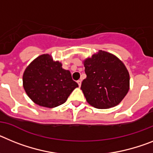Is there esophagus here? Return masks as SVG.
<instances>
[{"label": "esophagus", "instance_id": "esophagus-1", "mask_svg": "<svg viewBox=\"0 0 153 153\" xmlns=\"http://www.w3.org/2000/svg\"><path fill=\"white\" fill-rule=\"evenodd\" d=\"M77 82H78V86H79V87H80L81 85H82V81H81V80H78V81H77Z\"/></svg>", "mask_w": 153, "mask_h": 153}]
</instances>
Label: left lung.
Segmentation results:
<instances>
[{"label": "left lung", "instance_id": "obj_1", "mask_svg": "<svg viewBox=\"0 0 153 153\" xmlns=\"http://www.w3.org/2000/svg\"><path fill=\"white\" fill-rule=\"evenodd\" d=\"M83 63L87 77L81 89L88 103L96 108L119 105L129 90V74L123 62L100 50Z\"/></svg>", "mask_w": 153, "mask_h": 153}]
</instances>
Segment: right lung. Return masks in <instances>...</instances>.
<instances>
[{
	"label": "right lung",
	"mask_w": 153,
	"mask_h": 153,
	"mask_svg": "<svg viewBox=\"0 0 153 153\" xmlns=\"http://www.w3.org/2000/svg\"><path fill=\"white\" fill-rule=\"evenodd\" d=\"M23 86L27 95L35 104L54 108L66 102L75 88L71 72L62 68L59 62H54L48 54L35 58L25 69Z\"/></svg>",
	"instance_id": "add662e5"
}]
</instances>
